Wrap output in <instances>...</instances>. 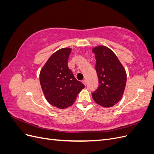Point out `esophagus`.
<instances>
[{
	"mask_svg": "<svg viewBox=\"0 0 154 154\" xmlns=\"http://www.w3.org/2000/svg\"><path fill=\"white\" fill-rule=\"evenodd\" d=\"M82 83H83V84H84L85 85H86V81L85 80H82Z\"/></svg>",
	"mask_w": 154,
	"mask_h": 154,
	"instance_id": "obj_1",
	"label": "esophagus"
}]
</instances>
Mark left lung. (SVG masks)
I'll return each mask as SVG.
<instances>
[{
    "mask_svg": "<svg viewBox=\"0 0 154 154\" xmlns=\"http://www.w3.org/2000/svg\"><path fill=\"white\" fill-rule=\"evenodd\" d=\"M96 60L99 80L97 89L92 93L93 100L103 107L113 106L122 98L127 83V72L117 56L104 45L92 48Z\"/></svg>",
    "mask_w": 154,
    "mask_h": 154,
    "instance_id": "1",
    "label": "left lung"
}]
</instances>
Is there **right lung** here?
Returning <instances> with one entry per match:
<instances>
[{
	"label": "right lung",
	"mask_w": 154,
	"mask_h": 154,
	"mask_svg": "<svg viewBox=\"0 0 154 154\" xmlns=\"http://www.w3.org/2000/svg\"><path fill=\"white\" fill-rule=\"evenodd\" d=\"M71 48L54 53L40 72V83L45 99L60 109L71 106L85 85L74 78L67 66Z\"/></svg>",
	"instance_id": "add662e5"
}]
</instances>
